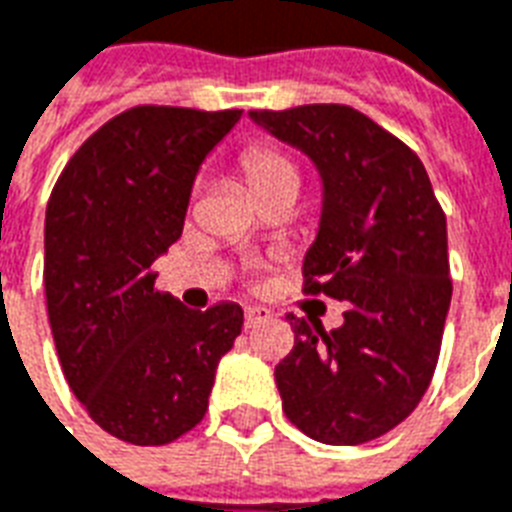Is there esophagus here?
I'll use <instances>...</instances> for the list:
<instances>
[{"instance_id":"34e87169","label":"esophagus","mask_w":512,"mask_h":512,"mask_svg":"<svg viewBox=\"0 0 512 512\" xmlns=\"http://www.w3.org/2000/svg\"><path fill=\"white\" fill-rule=\"evenodd\" d=\"M273 314L268 311V308L263 306H247L244 308V322H247V327H257L263 325V322H268Z\"/></svg>"}]
</instances>
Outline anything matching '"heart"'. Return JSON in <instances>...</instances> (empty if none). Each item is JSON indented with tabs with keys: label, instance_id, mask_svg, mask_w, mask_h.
Returning a JSON list of instances; mask_svg holds the SVG:
<instances>
[{
	"label": "heart",
	"instance_id": "heart-1",
	"mask_svg": "<svg viewBox=\"0 0 512 512\" xmlns=\"http://www.w3.org/2000/svg\"><path fill=\"white\" fill-rule=\"evenodd\" d=\"M239 169L247 177L249 187L255 190L257 198L279 190V187H295L298 190L300 171L290 155L273 144H249L241 150Z\"/></svg>",
	"mask_w": 512,
	"mask_h": 512
}]
</instances>
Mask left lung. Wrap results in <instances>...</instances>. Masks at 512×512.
<instances>
[{
  "instance_id": "obj_1",
  "label": "left lung",
  "mask_w": 512,
  "mask_h": 512,
  "mask_svg": "<svg viewBox=\"0 0 512 512\" xmlns=\"http://www.w3.org/2000/svg\"><path fill=\"white\" fill-rule=\"evenodd\" d=\"M249 115L317 163L325 209L303 295L349 303L330 333L290 314L295 346L276 365L282 408L308 438L360 446L408 419L438 368L454 290L446 212L419 155L360 109Z\"/></svg>"
}]
</instances>
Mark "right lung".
<instances>
[{"label":"right lung","mask_w":512,"mask_h":512,"mask_svg":"<svg viewBox=\"0 0 512 512\" xmlns=\"http://www.w3.org/2000/svg\"><path fill=\"white\" fill-rule=\"evenodd\" d=\"M241 109L139 104L80 144L45 212V298L74 397L104 432L166 446L204 419L239 303L193 311L155 287L195 171Z\"/></svg>","instance_id":"1"}]
</instances>
